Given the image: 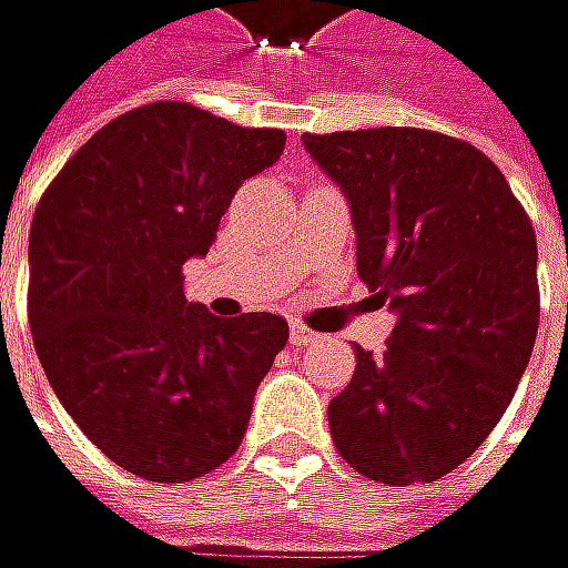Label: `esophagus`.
<instances>
[{
	"label": "esophagus",
	"mask_w": 568,
	"mask_h": 568,
	"mask_svg": "<svg viewBox=\"0 0 568 568\" xmlns=\"http://www.w3.org/2000/svg\"><path fill=\"white\" fill-rule=\"evenodd\" d=\"M320 336L310 329V326H303V323H293V329H290V343L293 346H310V343H316Z\"/></svg>",
	"instance_id": "34e87169"
}]
</instances>
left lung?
I'll list each match as a JSON object with an SVG mask.
<instances>
[{
    "label": "left lung",
    "mask_w": 568,
    "mask_h": 568,
    "mask_svg": "<svg viewBox=\"0 0 568 568\" xmlns=\"http://www.w3.org/2000/svg\"><path fill=\"white\" fill-rule=\"evenodd\" d=\"M343 189L356 268L396 313L383 353L329 403L339 456L389 486L433 483L496 429L539 329L536 232L476 145L406 125L303 135Z\"/></svg>",
    "instance_id": "1"
}]
</instances>
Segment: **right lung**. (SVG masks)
<instances>
[{
    "label": "right lung",
    "instance_id": "add662e5",
    "mask_svg": "<svg viewBox=\"0 0 568 568\" xmlns=\"http://www.w3.org/2000/svg\"><path fill=\"white\" fill-rule=\"evenodd\" d=\"M282 149V129L149 102L102 125L36 205L39 363L89 443L132 476L189 483L222 466L290 339L282 316L219 320L182 293V265L209 252L235 189Z\"/></svg>",
    "mask_w": 568,
    "mask_h": 568
}]
</instances>
